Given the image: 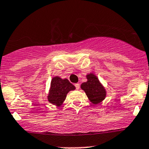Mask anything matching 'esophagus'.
<instances>
[{
	"label": "esophagus",
	"instance_id": "obj_1",
	"mask_svg": "<svg viewBox=\"0 0 149 149\" xmlns=\"http://www.w3.org/2000/svg\"><path fill=\"white\" fill-rule=\"evenodd\" d=\"M75 86H76V90H79L80 89V84H79V83H76V84H75Z\"/></svg>",
	"mask_w": 149,
	"mask_h": 149
}]
</instances>
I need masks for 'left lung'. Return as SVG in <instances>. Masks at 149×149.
Returning <instances> with one entry per match:
<instances>
[{"label": "left lung", "instance_id": "8db88e82", "mask_svg": "<svg viewBox=\"0 0 149 149\" xmlns=\"http://www.w3.org/2000/svg\"><path fill=\"white\" fill-rule=\"evenodd\" d=\"M87 82L83 83L81 88L86 93V95L91 102L96 104L102 102L106 97V91L98 78L93 73L86 76Z\"/></svg>", "mask_w": 149, "mask_h": 149}]
</instances>
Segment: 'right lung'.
I'll use <instances>...</instances> for the list:
<instances>
[{
    "mask_svg": "<svg viewBox=\"0 0 149 149\" xmlns=\"http://www.w3.org/2000/svg\"><path fill=\"white\" fill-rule=\"evenodd\" d=\"M76 89L75 86L69 82L68 79H62L56 76L52 78L49 93L48 100L52 104L60 106L63 104L69 91Z\"/></svg>",
    "mask_w": 149,
    "mask_h": 149,
    "instance_id": "obj_1",
    "label": "right lung"
}]
</instances>
